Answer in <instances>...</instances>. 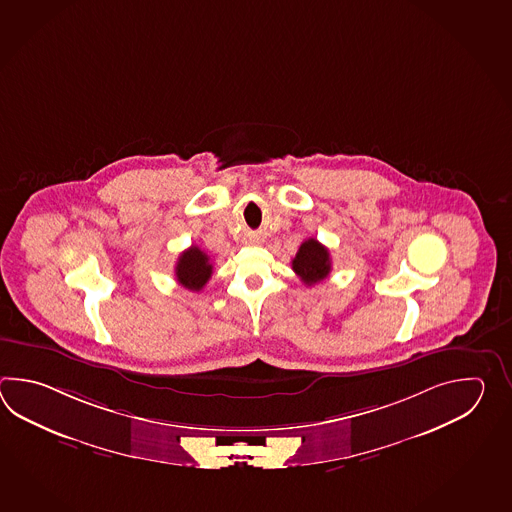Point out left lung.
<instances>
[{
    "label": "left lung",
    "mask_w": 512,
    "mask_h": 512,
    "mask_svg": "<svg viewBox=\"0 0 512 512\" xmlns=\"http://www.w3.org/2000/svg\"><path fill=\"white\" fill-rule=\"evenodd\" d=\"M293 271L305 285H315L326 280L331 272L329 251L315 238L305 240L294 256Z\"/></svg>",
    "instance_id": "1"
}]
</instances>
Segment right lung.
<instances>
[{"mask_svg": "<svg viewBox=\"0 0 512 512\" xmlns=\"http://www.w3.org/2000/svg\"><path fill=\"white\" fill-rule=\"evenodd\" d=\"M212 276V263L207 252L201 251L196 245L186 249L175 265V278L190 291H201Z\"/></svg>", "mask_w": 512, "mask_h": 512, "instance_id": "right-lung-1", "label": "right lung"}]
</instances>
